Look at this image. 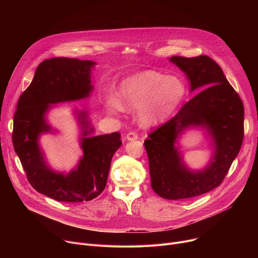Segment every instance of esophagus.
<instances>
[{
    "label": "esophagus",
    "instance_id": "obj_1",
    "mask_svg": "<svg viewBox=\"0 0 258 258\" xmlns=\"http://www.w3.org/2000/svg\"><path fill=\"white\" fill-rule=\"evenodd\" d=\"M139 136L136 132H130L127 135H126V140L127 141H135V140H138Z\"/></svg>",
    "mask_w": 258,
    "mask_h": 258
}]
</instances>
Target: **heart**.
<instances>
[{"mask_svg": "<svg viewBox=\"0 0 258 258\" xmlns=\"http://www.w3.org/2000/svg\"><path fill=\"white\" fill-rule=\"evenodd\" d=\"M186 93V85L179 78L148 70L122 82L119 103L123 109H140L142 123L152 125L168 117L185 99ZM108 106L115 109L118 104L111 98Z\"/></svg>", "mask_w": 258, "mask_h": 258, "instance_id": "heart-1", "label": "heart"}]
</instances>
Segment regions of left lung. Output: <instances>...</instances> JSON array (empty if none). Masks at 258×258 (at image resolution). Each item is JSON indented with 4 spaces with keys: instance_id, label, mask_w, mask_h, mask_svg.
Masks as SVG:
<instances>
[{
    "instance_id": "obj_1",
    "label": "left lung",
    "mask_w": 258,
    "mask_h": 258,
    "mask_svg": "<svg viewBox=\"0 0 258 258\" xmlns=\"http://www.w3.org/2000/svg\"><path fill=\"white\" fill-rule=\"evenodd\" d=\"M169 60L186 73L192 92L201 91L170 120L149 134L144 145L152 189L164 199L177 200L205 194L222 183L243 143L244 106L223 69L210 57L172 56ZM196 125L208 130L215 156L203 171L191 172L174 144L183 129Z\"/></svg>"
}]
</instances>
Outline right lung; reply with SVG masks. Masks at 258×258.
<instances>
[{
  "mask_svg": "<svg viewBox=\"0 0 258 258\" xmlns=\"http://www.w3.org/2000/svg\"><path fill=\"white\" fill-rule=\"evenodd\" d=\"M95 64L63 57L43 61L17 103L12 133L14 150L32 188L57 201L83 202L98 197L106 187L111 159L121 146L119 133L89 137L93 128L89 130L87 113L81 112L84 156L76 169L67 174L54 171L40 148L39 136L51 132L45 117L50 104L89 97Z\"/></svg>",
  "mask_w": 258,
  "mask_h": 258,
  "instance_id": "right-lung-1",
  "label": "right lung"
}]
</instances>
